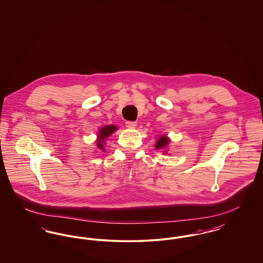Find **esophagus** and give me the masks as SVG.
<instances>
[{"mask_svg":"<svg viewBox=\"0 0 263 263\" xmlns=\"http://www.w3.org/2000/svg\"><path fill=\"white\" fill-rule=\"evenodd\" d=\"M137 126V122L135 121H127L126 122V127L128 128H135Z\"/></svg>","mask_w":263,"mask_h":263,"instance_id":"1","label":"esophagus"}]
</instances>
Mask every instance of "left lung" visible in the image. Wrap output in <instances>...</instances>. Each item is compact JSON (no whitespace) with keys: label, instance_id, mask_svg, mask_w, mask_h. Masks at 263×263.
Returning <instances> with one entry per match:
<instances>
[{"label":"left lung","instance_id":"8db88e82","mask_svg":"<svg viewBox=\"0 0 263 263\" xmlns=\"http://www.w3.org/2000/svg\"><path fill=\"white\" fill-rule=\"evenodd\" d=\"M168 144V139L165 136L159 138L156 143V149H163Z\"/></svg>","mask_w":263,"mask_h":263}]
</instances>
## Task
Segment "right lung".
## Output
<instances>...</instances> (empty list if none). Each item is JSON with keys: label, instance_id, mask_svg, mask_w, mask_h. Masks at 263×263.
<instances>
[{"label": "right lung", "instance_id": "obj_1", "mask_svg": "<svg viewBox=\"0 0 263 263\" xmlns=\"http://www.w3.org/2000/svg\"><path fill=\"white\" fill-rule=\"evenodd\" d=\"M116 126L107 125L104 126L103 128H101L100 130V135H99V140H98V147L100 148V150H104L103 149V141L105 138L108 137L109 135H111L113 132L116 130Z\"/></svg>", "mask_w": 263, "mask_h": 263}]
</instances>
